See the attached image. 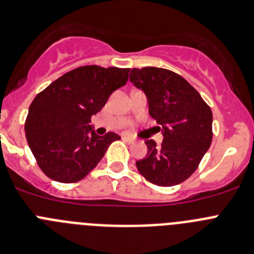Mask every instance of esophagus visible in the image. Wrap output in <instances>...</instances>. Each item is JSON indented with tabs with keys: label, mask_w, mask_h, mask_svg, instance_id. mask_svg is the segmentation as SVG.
Masks as SVG:
<instances>
[{
	"label": "esophagus",
	"mask_w": 254,
	"mask_h": 254,
	"mask_svg": "<svg viewBox=\"0 0 254 254\" xmlns=\"http://www.w3.org/2000/svg\"><path fill=\"white\" fill-rule=\"evenodd\" d=\"M123 139H124L125 141H127V143H134V141H135V139L131 138V136L129 135H123Z\"/></svg>",
	"instance_id": "esophagus-1"
}]
</instances>
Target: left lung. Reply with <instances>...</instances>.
Segmentation results:
<instances>
[{
  "mask_svg": "<svg viewBox=\"0 0 254 254\" xmlns=\"http://www.w3.org/2000/svg\"><path fill=\"white\" fill-rule=\"evenodd\" d=\"M130 82L148 100L149 115L162 127L163 141L147 140V155L136 161L144 178L175 186L192 175L212 139V114L200 93L180 74L164 68L130 70Z\"/></svg>",
  "mask_w": 254,
  "mask_h": 254,
  "instance_id": "left-lung-1",
  "label": "left lung"
}]
</instances>
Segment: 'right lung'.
<instances>
[{
    "label": "right lung",
    "mask_w": 254,
    "mask_h": 254,
    "mask_svg": "<svg viewBox=\"0 0 254 254\" xmlns=\"http://www.w3.org/2000/svg\"><path fill=\"white\" fill-rule=\"evenodd\" d=\"M127 68L86 65L65 73L36 95L25 135L48 177L63 184L81 181L120 139L115 132L97 135L90 123L111 93L127 83Z\"/></svg>",
    "instance_id": "add662e5"
}]
</instances>
